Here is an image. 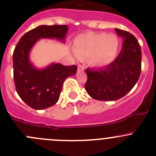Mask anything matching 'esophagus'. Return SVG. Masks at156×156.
Wrapping results in <instances>:
<instances>
[{
	"instance_id": "1",
	"label": "esophagus",
	"mask_w": 156,
	"mask_h": 156,
	"mask_svg": "<svg viewBox=\"0 0 156 156\" xmlns=\"http://www.w3.org/2000/svg\"><path fill=\"white\" fill-rule=\"evenodd\" d=\"M84 66H81V65H78V72H82V71H84Z\"/></svg>"
}]
</instances>
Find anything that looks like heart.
<instances>
[{
    "instance_id": "heart-1",
    "label": "heart",
    "mask_w": 156,
    "mask_h": 156,
    "mask_svg": "<svg viewBox=\"0 0 156 156\" xmlns=\"http://www.w3.org/2000/svg\"><path fill=\"white\" fill-rule=\"evenodd\" d=\"M120 42L115 34L89 33L79 36L75 50L80 58H87L92 66H103L113 61L118 52Z\"/></svg>"
}]
</instances>
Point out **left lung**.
Instances as JSON below:
<instances>
[{"label":"left lung","mask_w":156,"mask_h":156,"mask_svg":"<svg viewBox=\"0 0 156 156\" xmlns=\"http://www.w3.org/2000/svg\"><path fill=\"white\" fill-rule=\"evenodd\" d=\"M123 39L116 59L99 69H86L84 88L98 101H116L124 97L136 84L141 73L142 52L136 38L125 30L115 29Z\"/></svg>","instance_id":"8db88e82"}]
</instances>
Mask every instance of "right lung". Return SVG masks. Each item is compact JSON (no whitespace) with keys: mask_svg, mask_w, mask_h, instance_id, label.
<instances>
[{"mask_svg":"<svg viewBox=\"0 0 156 156\" xmlns=\"http://www.w3.org/2000/svg\"><path fill=\"white\" fill-rule=\"evenodd\" d=\"M67 25H41L20 38L13 54V79L20 98L35 110H43L57 103L62 84L68 77L77 72V66L53 63L43 69L32 65L29 54L35 43L42 38L65 42Z\"/></svg>","mask_w":156,"mask_h":156,"instance_id":"right-lung-1","label":"right lung"}]
</instances>
